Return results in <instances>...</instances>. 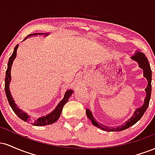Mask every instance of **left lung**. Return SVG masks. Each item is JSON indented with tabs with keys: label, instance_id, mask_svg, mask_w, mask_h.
<instances>
[{
	"label": "left lung",
	"instance_id": "8db88e82",
	"mask_svg": "<svg viewBox=\"0 0 155 155\" xmlns=\"http://www.w3.org/2000/svg\"><path fill=\"white\" fill-rule=\"evenodd\" d=\"M131 59L136 61L137 63H138V65H139V67L140 68L143 69V76H144L145 78H147V81H148V85H147V88L145 89L147 95H146L144 99V103H143V104L140 107L136 109V111H134V114H133V116L131 117L128 120L126 121L124 124H121L120 126L117 127H107V126L104 125V124H102L97 123V122H96V120L94 119L93 116H92V112L90 111V110L87 109V116L88 118L91 120L92 123L95 126H96V127H98V128L102 130L108 131V132H116V131L124 130L128 128V127H131L133 124H136V122L141 118L142 116L143 115V114H144L145 111H147V108H148L149 100H150L151 97V92H152V84H151V82H152V70H151V67L150 65H149V60L143 53L138 51H137L136 54L131 57Z\"/></svg>",
	"mask_w": 155,
	"mask_h": 155
}]
</instances>
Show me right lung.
<instances>
[{"instance_id":"1","label":"right lung","mask_w":155,"mask_h":155,"mask_svg":"<svg viewBox=\"0 0 155 155\" xmlns=\"http://www.w3.org/2000/svg\"><path fill=\"white\" fill-rule=\"evenodd\" d=\"M34 35H44V33H33V34L28 35V36H27V38ZM47 35L48 33L47 34H46L45 35ZM18 46L19 45L17 44V45L15 47L13 53H12V56L10 57L9 60H8V67H7V70L6 72V79H5V92H6V95L7 99H8V104H9L10 106L12 108V110H13L14 112L17 114V116L19 118H20L21 120L25 121V122H29V123L33 124V125L44 126V125H47V124L54 123V122H56V121L59 119L60 114H61L62 113V110H63L64 105L68 102V98L70 97V96L71 95V94L73 93V90H70L66 91L65 95H64L63 100L60 101L59 104H58V106H56V108L54 109V111L51 112L49 114L47 115V116L40 117V118H38L37 120H31L26 113L22 111V110H20L19 108L17 107V105L15 104V100H13V97H12V95H11V92L9 90V83L11 81V79H12V77H11V68H12V63H13L14 60L15 59L16 55H17V48H18Z\"/></svg>"}]
</instances>
